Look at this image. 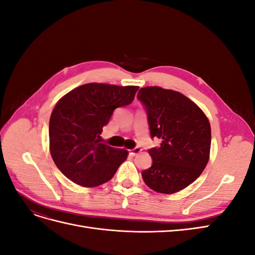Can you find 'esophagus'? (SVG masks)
<instances>
[{
  "mask_svg": "<svg viewBox=\"0 0 255 255\" xmlns=\"http://www.w3.org/2000/svg\"><path fill=\"white\" fill-rule=\"evenodd\" d=\"M141 151H142V149L139 148V146H137V148H135V149H133V150H129V154H130V155H132V156H136L137 154H139Z\"/></svg>",
  "mask_w": 255,
  "mask_h": 255,
  "instance_id": "34e87169",
  "label": "esophagus"
}]
</instances>
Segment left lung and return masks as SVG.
I'll use <instances>...</instances> for the list:
<instances>
[{
	"label": "left lung",
	"instance_id": "left-lung-1",
	"mask_svg": "<svg viewBox=\"0 0 255 255\" xmlns=\"http://www.w3.org/2000/svg\"><path fill=\"white\" fill-rule=\"evenodd\" d=\"M151 137L160 144L149 150L153 163L141 172L154 191L171 195L196 181L210 159L211 125L203 111L179 91L140 88Z\"/></svg>",
	"mask_w": 255,
	"mask_h": 255
}]
</instances>
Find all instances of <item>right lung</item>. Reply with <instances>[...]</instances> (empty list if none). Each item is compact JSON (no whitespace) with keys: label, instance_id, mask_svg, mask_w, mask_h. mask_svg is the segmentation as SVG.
I'll list each match as a JSON object with an SVG mask.
<instances>
[{"label":"right lung","instance_id":"obj_1","mask_svg":"<svg viewBox=\"0 0 255 255\" xmlns=\"http://www.w3.org/2000/svg\"><path fill=\"white\" fill-rule=\"evenodd\" d=\"M138 88L89 83L59 99L50 118V152L69 180L96 187L115 175L128 152L101 143L100 134L117 107L133 102Z\"/></svg>","mask_w":255,"mask_h":255}]
</instances>
